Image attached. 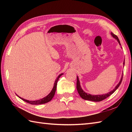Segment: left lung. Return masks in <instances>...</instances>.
<instances>
[{"mask_svg": "<svg viewBox=\"0 0 132 132\" xmlns=\"http://www.w3.org/2000/svg\"><path fill=\"white\" fill-rule=\"evenodd\" d=\"M111 35L112 36L116 38L117 40V41L118 42L119 45H121V43H120V41H119V39L118 38V37L116 35H114V34H113L112 32H111ZM123 64H125V61L123 62ZM123 75H122V78L120 80V81L119 82V83L117 84V85L115 87V88L113 90H112L111 91H110V93L106 94H103V95H90V94H87V93H85L84 91L82 90V89H81V87L80 86V82L79 80V78L77 77V89L78 90V93L79 94V95L80 96V97L86 100H89V101H94V102H100V101H101L103 100H105V98H107L108 97H109L110 95H111L118 88V87L119 86V85H121L122 80V79H123Z\"/></svg>", "mask_w": 132, "mask_h": 132, "instance_id": "8db88e82", "label": "left lung"}]
</instances>
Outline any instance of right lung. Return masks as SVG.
Listing matches in <instances>:
<instances>
[{"mask_svg": "<svg viewBox=\"0 0 132 132\" xmlns=\"http://www.w3.org/2000/svg\"><path fill=\"white\" fill-rule=\"evenodd\" d=\"M63 74H60L57 77V78L56 79V80H55V81L53 89L52 90L51 93L45 97H44L42 99H40V100H37V101H29V100H25L22 98H21L20 96H18V95L17 96L19 98H20L21 100H22L23 101H24L26 102L27 103H30V104H31V105H40V104H43V103H46L47 102H48L49 101H50L53 98V96H54L55 91H56L57 82H58V81L59 80V78L61 77V76Z\"/></svg>", "mask_w": 132, "mask_h": 132, "instance_id": "right-lung-1", "label": "right lung"}]
</instances>
